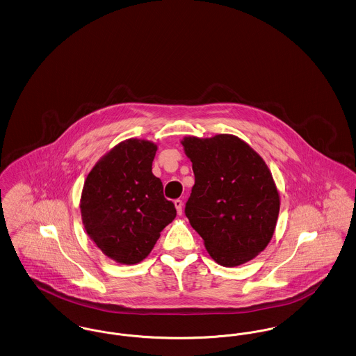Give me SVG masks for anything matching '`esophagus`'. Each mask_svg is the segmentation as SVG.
Here are the masks:
<instances>
[{"label": "esophagus", "instance_id": "1", "mask_svg": "<svg viewBox=\"0 0 356 356\" xmlns=\"http://www.w3.org/2000/svg\"><path fill=\"white\" fill-rule=\"evenodd\" d=\"M173 203H175V207H176V209H177V213L181 215V213H183V200L177 199V200H175Z\"/></svg>", "mask_w": 356, "mask_h": 356}]
</instances>
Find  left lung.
Here are the masks:
<instances>
[{"mask_svg":"<svg viewBox=\"0 0 356 356\" xmlns=\"http://www.w3.org/2000/svg\"><path fill=\"white\" fill-rule=\"evenodd\" d=\"M195 186L186 216L211 257L224 267L252 260L270 243L280 197L264 160L241 138L184 137Z\"/></svg>","mask_w":356,"mask_h":356,"instance_id":"1","label":"left lung"}]
</instances>
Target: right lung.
Returning a JSON list of instances; mask_svg holds the SVG:
<instances>
[{
    "mask_svg": "<svg viewBox=\"0 0 356 356\" xmlns=\"http://www.w3.org/2000/svg\"><path fill=\"white\" fill-rule=\"evenodd\" d=\"M157 145L128 138L96 163L85 180L81 216L96 245L120 264H136L152 251L176 218L175 204L152 173Z\"/></svg>",
    "mask_w": 356,
    "mask_h": 356,
    "instance_id": "obj_1",
    "label": "right lung"
}]
</instances>
